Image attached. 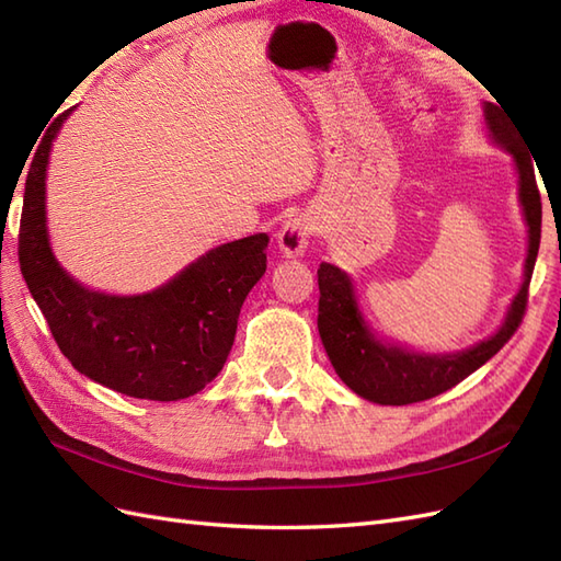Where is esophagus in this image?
Instances as JSON below:
<instances>
[{
	"label": "esophagus",
	"mask_w": 561,
	"mask_h": 561,
	"mask_svg": "<svg viewBox=\"0 0 561 561\" xmlns=\"http://www.w3.org/2000/svg\"><path fill=\"white\" fill-rule=\"evenodd\" d=\"M316 233V221H312L308 215H294L284 221V227L277 233V243L279 251L286 257H298L304 255L308 249V241Z\"/></svg>",
	"instance_id": "1"
}]
</instances>
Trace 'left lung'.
Here are the masks:
<instances>
[{"mask_svg": "<svg viewBox=\"0 0 561 561\" xmlns=\"http://www.w3.org/2000/svg\"><path fill=\"white\" fill-rule=\"evenodd\" d=\"M485 119L494 140L502 142V146L514 154V162L518 169V198L520 205H524V215L528 221L526 279L520 284V289L497 334L476 344L473 348L459 351V354L427 356L411 354V351H403L399 346L377 342L360 318L351 279L340 267L322 263L318 267L320 340L324 344V351H328L336 375H340L346 387L354 389L363 399L385 403V407H403V403L425 401L447 392V389L466 380L468 375L497 354V351L512 340L518 324L524 322L528 306V286L540 249V191L536 184V169H533L530 154L520 146H516L512 131L502 122L500 110L488 104Z\"/></svg>", "mask_w": 561, "mask_h": 561, "instance_id": "8db88e82", "label": "left lung"}]
</instances>
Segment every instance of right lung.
<instances>
[{"instance_id":"obj_1","label":"right lung","mask_w":561,"mask_h":561,"mask_svg":"<svg viewBox=\"0 0 561 561\" xmlns=\"http://www.w3.org/2000/svg\"><path fill=\"white\" fill-rule=\"evenodd\" d=\"M71 110L49 124L25 176L19 263L49 332L71 366L126 397L176 401L213 382L237 336L245 296L267 267V233L205 253L140 296L90 291L59 267L45 227L49 148Z\"/></svg>"}]
</instances>
